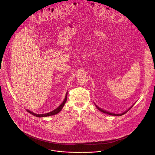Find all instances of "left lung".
<instances>
[{
  "label": "left lung",
  "instance_id": "8db88e82",
  "mask_svg": "<svg viewBox=\"0 0 155 155\" xmlns=\"http://www.w3.org/2000/svg\"><path fill=\"white\" fill-rule=\"evenodd\" d=\"M95 104V106H96V107L97 108V109L98 110H99L100 111H101L102 112H103V113H104V114H108V115H113V116H121V115H124V114H125L127 112H128L133 106H133H131L127 110H126V111H125V112H124L123 113H121V114H114V113H110V112H107V111H106V110H103L102 109H101V108H100L99 107H98L96 104Z\"/></svg>",
  "mask_w": 155,
  "mask_h": 155
}]
</instances>
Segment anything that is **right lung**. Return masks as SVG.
Wrapping results in <instances>:
<instances>
[{
	"mask_svg": "<svg viewBox=\"0 0 155 155\" xmlns=\"http://www.w3.org/2000/svg\"><path fill=\"white\" fill-rule=\"evenodd\" d=\"M67 94H68V92H67L65 99L64 100L63 102L60 104V106H58L56 109H54L53 110H52V111L50 112H48V113H46V114H35L34 112H31V111H30V110H29L28 109H27V110L30 114H32L33 115H34L35 117H49V116H52V115H56V114H58L62 110V109L63 108L64 104L66 103V101L67 100Z\"/></svg>",
	"mask_w": 155,
	"mask_h": 155,
	"instance_id": "add662e5",
	"label": "right lung"
}]
</instances>
